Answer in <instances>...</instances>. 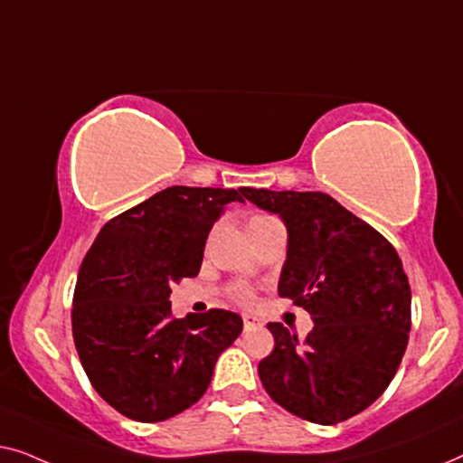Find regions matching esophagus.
<instances>
[{
    "instance_id": "1",
    "label": "esophagus",
    "mask_w": 463,
    "mask_h": 463,
    "mask_svg": "<svg viewBox=\"0 0 463 463\" xmlns=\"http://www.w3.org/2000/svg\"><path fill=\"white\" fill-rule=\"evenodd\" d=\"M242 320H244V331H252V328H261L263 326V320L255 314H244Z\"/></svg>"
}]
</instances>
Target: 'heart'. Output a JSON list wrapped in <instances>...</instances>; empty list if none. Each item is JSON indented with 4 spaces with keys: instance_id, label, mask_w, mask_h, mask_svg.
I'll return each instance as SVG.
<instances>
[{
    "instance_id": "heart-1",
    "label": "heart",
    "mask_w": 463,
    "mask_h": 463,
    "mask_svg": "<svg viewBox=\"0 0 463 463\" xmlns=\"http://www.w3.org/2000/svg\"><path fill=\"white\" fill-rule=\"evenodd\" d=\"M236 297H238L240 301H250V299H252L250 290L244 288V287H238V288H236Z\"/></svg>"
}]
</instances>
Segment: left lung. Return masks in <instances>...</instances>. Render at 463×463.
I'll return each instance as SVG.
<instances>
[{"instance_id": "1", "label": "left lung", "mask_w": 463, "mask_h": 463, "mask_svg": "<svg viewBox=\"0 0 463 463\" xmlns=\"http://www.w3.org/2000/svg\"><path fill=\"white\" fill-rule=\"evenodd\" d=\"M240 194L282 219L288 242L278 295L314 320L303 341L269 322L274 352L259 363L263 388L303 420L345 421L383 394L407 350L411 287L401 257L326 194L252 187Z\"/></svg>"}]
</instances>
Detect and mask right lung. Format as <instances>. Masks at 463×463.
<instances>
[{"mask_svg":"<svg viewBox=\"0 0 463 463\" xmlns=\"http://www.w3.org/2000/svg\"><path fill=\"white\" fill-rule=\"evenodd\" d=\"M236 189H162L103 225L81 263L73 339L94 390L130 420L154 423L198 402L217 358L242 333L227 309L170 316V287L198 276L208 232Z\"/></svg>","mask_w":463,"mask_h":463,"instance_id":"obj_1","label":"right lung"}]
</instances>
